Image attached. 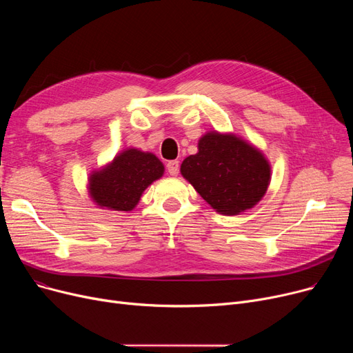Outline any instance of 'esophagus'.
I'll return each instance as SVG.
<instances>
[{
	"label": "esophagus",
	"mask_w": 353,
	"mask_h": 353,
	"mask_svg": "<svg viewBox=\"0 0 353 353\" xmlns=\"http://www.w3.org/2000/svg\"><path fill=\"white\" fill-rule=\"evenodd\" d=\"M167 172L170 173V176H176L179 173V161L172 160V161L167 163Z\"/></svg>",
	"instance_id": "obj_1"
}]
</instances>
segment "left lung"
Masks as SVG:
<instances>
[{
    "label": "left lung",
    "mask_w": 353,
    "mask_h": 353,
    "mask_svg": "<svg viewBox=\"0 0 353 353\" xmlns=\"http://www.w3.org/2000/svg\"><path fill=\"white\" fill-rule=\"evenodd\" d=\"M180 173L217 213L236 216L263 199L272 165L242 136L210 130L199 139L197 153L183 160Z\"/></svg>",
    "instance_id": "left-lung-1"
}]
</instances>
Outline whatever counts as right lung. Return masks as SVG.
<instances>
[{
  "label": "right lung",
  "mask_w": 353,
  "mask_h": 353,
  "mask_svg": "<svg viewBox=\"0 0 353 353\" xmlns=\"http://www.w3.org/2000/svg\"><path fill=\"white\" fill-rule=\"evenodd\" d=\"M163 174L164 165L156 154L127 147L88 174L87 192L99 209L132 212L144 190Z\"/></svg>",
  "instance_id": "obj_1"
}]
</instances>
